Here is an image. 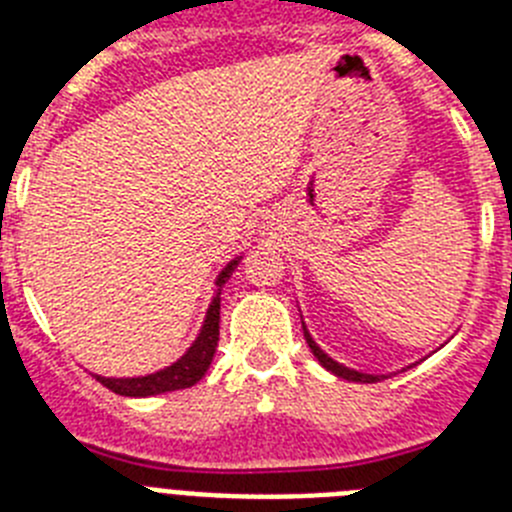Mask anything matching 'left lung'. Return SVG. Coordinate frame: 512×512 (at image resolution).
<instances>
[{"label":"left lung","mask_w":512,"mask_h":512,"mask_svg":"<svg viewBox=\"0 0 512 512\" xmlns=\"http://www.w3.org/2000/svg\"><path fill=\"white\" fill-rule=\"evenodd\" d=\"M302 330H305V341H307V346H310L312 354H315V359H318V361H320V366H325V369H328L330 374H336V377L346 379V382H361V384H372V382H379V379L387 377V374H366V372H356V369H351V366L338 364L336 359H330V356L325 354L323 348H320L318 343H315V338L310 336V330H307V325H305V323H302ZM408 369H410V366H408Z\"/></svg>","instance_id":"8db88e82"}]
</instances>
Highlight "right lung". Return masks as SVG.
Returning a JSON list of instances; mask_svg holds the SVG:
<instances>
[{
	"instance_id": "add662e5",
	"label": "right lung",
	"mask_w": 512,
	"mask_h": 512,
	"mask_svg": "<svg viewBox=\"0 0 512 512\" xmlns=\"http://www.w3.org/2000/svg\"><path fill=\"white\" fill-rule=\"evenodd\" d=\"M243 256H235L228 266H225L215 279V295H212L210 307L205 312V323H202L200 333L194 338L192 346L184 351V356L174 361L171 366H164L161 372L146 374V377H97V382H102L107 390H112L115 395L122 397H151V395H164V392L174 390H187L192 384L200 382L205 377V372L210 369L212 356H215L217 338H220V295H223V287L233 271L238 269Z\"/></svg>"
}]
</instances>
